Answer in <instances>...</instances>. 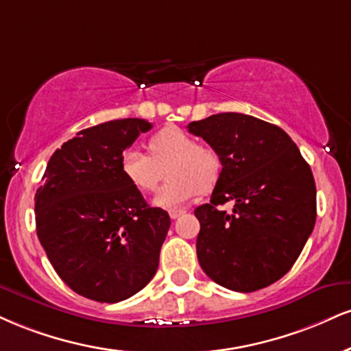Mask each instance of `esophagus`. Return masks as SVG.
<instances>
[{
    "mask_svg": "<svg viewBox=\"0 0 351 351\" xmlns=\"http://www.w3.org/2000/svg\"><path fill=\"white\" fill-rule=\"evenodd\" d=\"M184 213H186V210H184V209H171V210H168V214H170L171 219H178L180 216H183Z\"/></svg>",
    "mask_w": 351,
    "mask_h": 351,
    "instance_id": "esophagus-1",
    "label": "esophagus"
}]
</instances>
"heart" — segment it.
I'll use <instances>...</instances> for the list:
<instances>
[{"instance_id":"b5f03b06","label":"heart","mask_w":351,"mask_h":351,"mask_svg":"<svg viewBox=\"0 0 351 351\" xmlns=\"http://www.w3.org/2000/svg\"><path fill=\"white\" fill-rule=\"evenodd\" d=\"M150 155L130 147L121 157V173L134 189L152 193L163 178V168L170 180L160 188L154 204L157 208H178L217 183L221 158L208 145L196 143L193 135L183 129L168 125L149 141Z\"/></svg>"}]
</instances>
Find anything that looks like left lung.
<instances>
[{"label":"left lung","instance_id":"obj_1","mask_svg":"<svg viewBox=\"0 0 351 351\" xmlns=\"http://www.w3.org/2000/svg\"><path fill=\"white\" fill-rule=\"evenodd\" d=\"M188 130L222 163L210 202L194 210L202 271L239 293L267 288L289 271L314 229L311 167L285 130L247 114H214ZM230 200L232 213L222 211Z\"/></svg>","mask_w":351,"mask_h":351}]
</instances>
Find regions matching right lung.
Returning a JSON list of instances; mask_svg holds the SVG:
<instances>
[{"mask_svg": "<svg viewBox=\"0 0 351 351\" xmlns=\"http://www.w3.org/2000/svg\"><path fill=\"white\" fill-rule=\"evenodd\" d=\"M150 122L129 117L80 130L50 157L37 189L36 229L55 271L80 296L119 302L145 288L170 229L121 173Z\"/></svg>", "mask_w": 351, "mask_h": 351, "instance_id": "add662e5", "label": "right lung"}]
</instances>
